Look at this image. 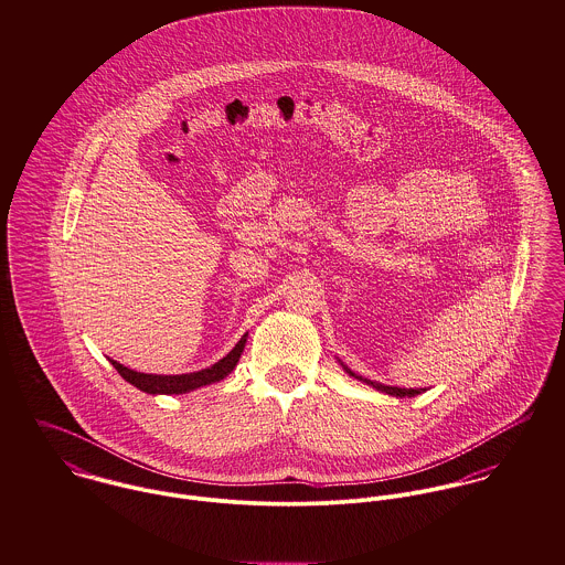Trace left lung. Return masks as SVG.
<instances>
[{"label":"left lung","mask_w":565,"mask_h":565,"mask_svg":"<svg viewBox=\"0 0 565 565\" xmlns=\"http://www.w3.org/2000/svg\"><path fill=\"white\" fill-rule=\"evenodd\" d=\"M349 371V369H347ZM349 375L355 376V373H351L349 371ZM358 379H362V376H358ZM366 381V379H364ZM366 383H371L373 387L376 390H381V392H385V394H392V396H414V394H420V390H405V387H392V385H381V383H373V381H366Z\"/></svg>","instance_id":"left-lung-1"}]
</instances>
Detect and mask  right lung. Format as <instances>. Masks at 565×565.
Returning a JSON list of instances; mask_svg holds the SVG:
<instances>
[{
  "mask_svg": "<svg viewBox=\"0 0 565 565\" xmlns=\"http://www.w3.org/2000/svg\"><path fill=\"white\" fill-rule=\"evenodd\" d=\"M245 342H247V333L238 340V344L223 358L218 360L214 366L210 369H203L199 373H190V375H145V373H136V371H129L124 364L113 362V366L117 369V373L126 379L127 383L136 385L138 390L147 392V394H186L190 390H196L201 385H207V383H214V381H221L223 376L230 375L243 351H245Z\"/></svg>",
  "mask_w": 565,
  "mask_h": 565,
  "instance_id": "obj_1",
  "label": "right lung"
}]
</instances>
